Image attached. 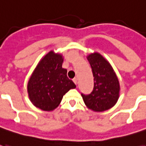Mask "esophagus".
Here are the masks:
<instances>
[{
	"mask_svg": "<svg viewBox=\"0 0 146 146\" xmlns=\"http://www.w3.org/2000/svg\"><path fill=\"white\" fill-rule=\"evenodd\" d=\"M73 81L74 82L75 84H77V79H76V78H74V79L73 80Z\"/></svg>",
	"mask_w": 146,
	"mask_h": 146,
	"instance_id": "esophagus-1",
	"label": "esophagus"
}]
</instances>
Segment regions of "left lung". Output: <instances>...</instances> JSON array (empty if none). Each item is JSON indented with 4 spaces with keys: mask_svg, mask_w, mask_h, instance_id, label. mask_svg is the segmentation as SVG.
<instances>
[{
    "mask_svg": "<svg viewBox=\"0 0 146 146\" xmlns=\"http://www.w3.org/2000/svg\"><path fill=\"white\" fill-rule=\"evenodd\" d=\"M94 76V88L91 94L83 95L86 106L95 112H103L115 106L119 97L118 77L110 63L101 54L87 55Z\"/></svg>",
    "mask_w": 146,
    "mask_h": 146,
    "instance_id": "obj_1",
    "label": "left lung"
}]
</instances>
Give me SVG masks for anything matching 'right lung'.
I'll list each match as a JSON object with an SVG mask.
<instances>
[{
	"instance_id": "right-lung-1",
	"label": "right lung",
	"mask_w": 146,
	"mask_h": 146,
	"mask_svg": "<svg viewBox=\"0 0 146 146\" xmlns=\"http://www.w3.org/2000/svg\"><path fill=\"white\" fill-rule=\"evenodd\" d=\"M63 56L51 51L40 60L27 84L30 102L44 111H53L59 106L63 95L75 84L67 77L62 66Z\"/></svg>"
}]
</instances>
